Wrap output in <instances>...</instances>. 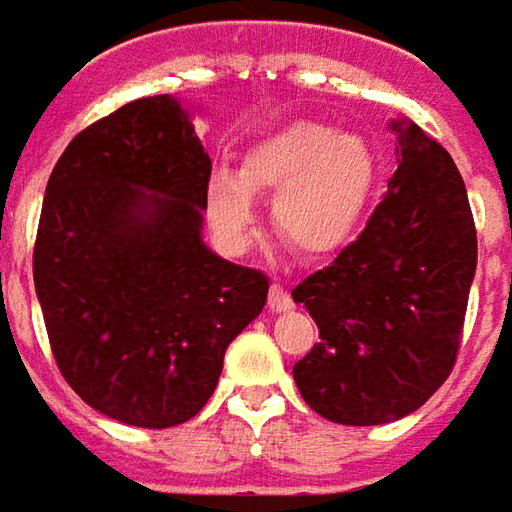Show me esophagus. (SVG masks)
Segmentation results:
<instances>
[{
    "label": "esophagus",
    "instance_id": "esophagus-1",
    "mask_svg": "<svg viewBox=\"0 0 512 512\" xmlns=\"http://www.w3.org/2000/svg\"><path fill=\"white\" fill-rule=\"evenodd\" d=\"M267 307L273 312H284L293 307V298H290V293L284 290V284L281 281H273L270 284V296H267Z\"/></svg>",
    "mask_w": 512,
    "mask_h": 512
}]
</instances>
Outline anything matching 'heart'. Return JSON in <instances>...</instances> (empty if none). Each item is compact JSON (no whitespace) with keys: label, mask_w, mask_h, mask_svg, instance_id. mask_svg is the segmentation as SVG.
<instances>
[{"label":"heart","mask_w":512,"mask_h":512,"mask_svg":"<svg viewBox=\"0 0 512 512\" xmlns=\"http://www.w3.org/2000/svg\"><path fill=\"white\" fill-rule=\"evenodd\" d=\"M377 163L358 135H335L318 123H293L259 140L239 174L214 168L205 211L219 242L245 250L256 225V197H273V225L298 256L338 250L358 228L375 185Z\"/></svg>","instance_id":"heart-1"}]
</instances>
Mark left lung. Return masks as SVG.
<instances>
[{
  "instance_id": "left-lung-1",
  "label": "left lung",
  "mask_w": 512,
  "mask_h": 512,
  "mask_svg": "<svg viewBox=\"0 0 512 512\" xmlns=\"http://www.w3.org/2000/svg\"><path fill=\"white\" fill-rule=\"evenodd\" d=\"M366 228L296 284L318 344L293 366L304 403L341 425L392 423L454 369L476 273V225L451 154L414 123Z\"/></svg>"
}]
</instances>
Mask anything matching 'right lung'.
Listing matches in <instances>:
<instances>
[{"instance_id": "add662e5", "label": "right lung", "mask_w": 512, "mask_h": 512, "mask_svg": "<svg viewBox=\"0 0 512 512\" xmlns=\"http://www.w3.org/2000/svg\"><path fill=\"white\" fill-rule=\"evenodd\" d=\"M208 177L180 104L152 95L78 132L47 180L33 281L50 349L72 392L118 423L191 420L267 301L262 270L202 245Z\"/></svg>"}]
</instances>
